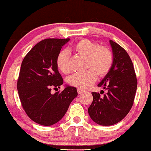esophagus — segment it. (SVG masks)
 Here are the masks:
<instances>
[{
  "label": "esophagus",
  "mask_w": 151,
  "mask_h": 151,
  "mask_svg": "<svg viewBox=\"0 0 151 151\" xmlns=\"http://www.w3.org/2000/svg\"><path fill=\"white\" fill-rule=\"evenodd\" d=\"M77 92L79 94H81V93H82L83 92H84V90L82 89H77Z\"/></svg>",
  "instance_id": "obj_1"
}]
</instances>
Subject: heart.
Returning a JSON list of instances; mask_svg holds the SVG:
<instances>
[{"instance_id": "heart-1", "label": "heart", "mask_w": 151, "mask_h": 151, "mask_svg": "<svg viewBox=\"0 0 151 151\" xmlns=\"http://www.w3.org/2000/svg\"><path fill=\"white\" fill-rule=\"evenodd\" d=\"M74 50L79 55L87 57L86 67L91 69L81 73H75L69 77V84L80 89L91 86L96 80V74L99 77H104L113 65L114 58L110 50L105 47H100L97 43L89 40L82 39L78 41L74 45ZM70 55L67 50H61L58 53L56 65L62 73L70 72Z\"/></svg>"}]
</instances>
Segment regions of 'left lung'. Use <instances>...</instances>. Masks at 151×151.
<instances>
[{"mask_svg":"<svg viewBox=\"0 0 151 151\" xmlns=\"http://www.w3.org/2000/svg\"><path fill=\"white\" fill-rule=\"evenodd\" d=\"M113 65L98 86L107 90L104 96L92 92L93 101L88 109L90 118L101 126H111L121 121L132 107L137 89L134 67L123 47L109 40Z\"/></svg>","mask_w":151,"mask_h":151,"instance_id":"left-lung-1","label":"left lung"}]
</instances>
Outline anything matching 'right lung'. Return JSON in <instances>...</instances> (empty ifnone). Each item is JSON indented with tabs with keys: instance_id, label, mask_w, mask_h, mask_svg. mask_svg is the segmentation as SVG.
<instances>
[{
	"instance_id": "right-lung-1",
	"label": "right lung",
	"mask_w": 151,
	"mask_h": 151,
	"mask_svg": "<svg viewBox=\"0 0 151 151\" xmlns=\"http://www.w3.org/2000/svg\"><path fill=\"white\" fill-rule=\"evenodd\" d=\"M67 39H45L38 42L24 58L17 83L22 106L30 119L42 126H52L60 121L77 96V89L66 85L58 89L63 79L56 65V58Z\"/></svg>"
}]
</instances>
